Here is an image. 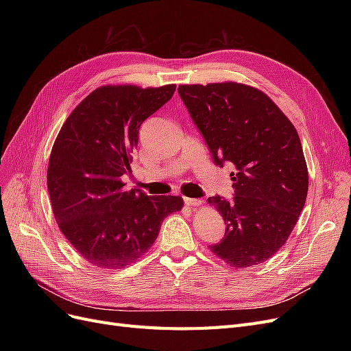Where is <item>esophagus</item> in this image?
I'll list each match as a JSON object with an SVG mask.
<instances>
[{
    "mask_svg": "<svg viewBox=\"0 0 351 351\" xmlns=\"http://www.w3.org/2000/svg\"><path fill=\"white\" fill-rule=\"evenodd\" d=\"M184 204L187 206H200L202 200L200 199H192V197H184Z\"/></svg>",
    "mask_w": 351,
    "mask_h": 351,
    "instance_id": "1",
    "label": "esophagus"
}]
</instances>
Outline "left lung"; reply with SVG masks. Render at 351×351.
Here are the masks:
<instances>
[{"label":"left lung","mask_w":351,"mask_h":351,"mask_svg":"<svg viewBox=\"0 0 351 351\" xmlns=\"http://www.w3.org/2000/svg\"><path fill=\"white\" fill-rule=\"evenodd\" d=\"M178 93L215 164L236 168L230 174L234 199H208L227 224L224 239L209 249L234 269L263 263L290 237L309 189L295 127L249 84H180Z\"/></svg>","instance_id":"obj_1"}]
</instances>
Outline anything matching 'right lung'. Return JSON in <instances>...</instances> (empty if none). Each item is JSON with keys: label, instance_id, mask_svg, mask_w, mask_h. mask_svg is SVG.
I'll list each match as a JSON object with an SVG mask.
<instances>
[{"label": "right lung", "instance_id": "add662e5", "mask_svg": "<svg viewBox=\"0 0 351 351\" xmlns=\"http://www.w3.org/2000/svg\"><path fill=\"white\" fill-rule=\"evenodd\" d=\"M176 84H107L89 93L62 124L49 155L47 184L62 234L97 268L136 263L161 222L182 210L180 196L125 190L141 124L171 99Z\"/></svg>", "mask_w": 351, "mask_h": 351}]
</instances>
